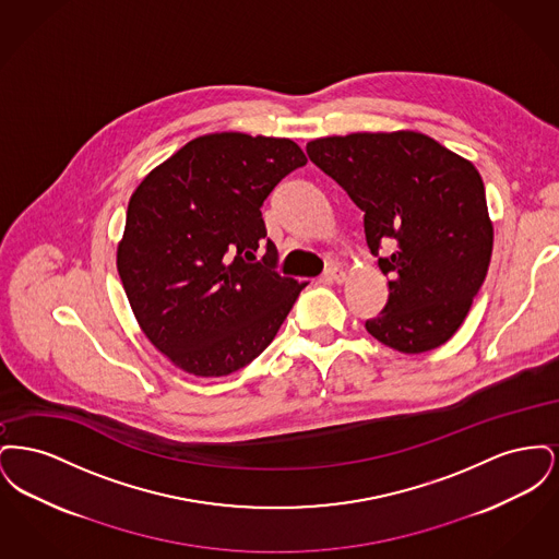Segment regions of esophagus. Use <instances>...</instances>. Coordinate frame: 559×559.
<instances>
[{
  "label": "esophagus",
  "mask_w": 559,
  "mask_h": 559,
  "mask_svg": "<svg viewBox=\"0 0 559 559\" xmlns=\"http://www.w3.org/2000/svg\"><path fill=\"white\" fill-rule=\"evenodd\" d=\"M324 278L331 281V283H344V281H346V272H344L342 267H329L326 274H324Z\"/></svg>",
  "instance_id": "esophagus-1"
}]
</instances>
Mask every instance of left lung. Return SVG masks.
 Segmentation results:
<instances>
[{
  "label": "left lung",
  "instance_id": "obj_1",
  "mask_svg": "<svg viewBox=\"0 0 559 559\" xmlns=\"http://www.w3.org/2000/svg\"><path fill=\"white\" fill-rule=\"evenodd\" d=\"M308 157L365 212L372 255L392 242L379 270L388 304L365 326L402 354L442 346L467 317L492 253V219L472 160L413 130L310 140Z\"/></svg>",
  "mask_w": 559,
  "mask_h": 559
}]
</instances>
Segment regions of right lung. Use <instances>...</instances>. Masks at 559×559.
<instances>
[{
    "label": "right lung",
    "instance_id": "1",
    "mask_svg": "<svg viewBox=\"0 0 559 559\" xmlns=\"http://www.w3.org/2000/svg\"><path fill=\"white\" fill-rule=\"evenodd\" d=\"M289 138L190 140L133 190L117 270L142 333L178 369L224 377L260 356L306 283L274 272L260 207L306 165Z\"/></svg>",
    "mask_w": 559,
    "mask_h": 559
}]
</instances>
